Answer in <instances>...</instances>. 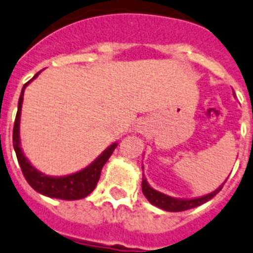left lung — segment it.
Wrapping results in <instances>:
<instances>
[{
  "mask_svg": "<svg viewBox=\"0 0 253 253\" xmlns=\"http://www.w3.org/2000/svg\"><path fill=\"white\" fill-rule=\"evenodd\" d=\"M141 188H143V194L145 195V198L148 199V201L151 204L156 205V207H159V208L164 209V211H168V212H183V211H187V209L195 208V207L204 204L208 200L214 198L215 195L221 191L222 186L218 187L214 192L207 195V196H203V198L198 199H191V200H180V199L170 198L168 195L161 194L159 191L153 190L152 187H149V184L147 183L145 179H143Z\"/></svg>",
  "mask_w": 253,
  "mask_h": 253,
  "instance_id": "1",
  "label": "left lung"
}]
</instances>
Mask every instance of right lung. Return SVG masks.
Masks as SVG:
<instances>
[{
    "label": "right lung",
    "mask_w": 253,
    "mask_h": 253,
    "mask_svg": "<svg viewBox=\"0 0 253 253\" xmlns=\"http://www.w3.org/2000/svg\"><path fill=\"white\" fill-rule=\"evenodd\" d=\"M39 74L40 73L36 74L32 79L38 77ZM30 82H27L23 85V88H22V93H20L19 102H18V112H16L15 121H14L13 130L14 149H15L16 159H18V162H19L22 173H23L28 184L35 191H38V192L45 195V196L62 199V200H78V199L85 198L94 190V187H96L98 179H100V175H101L102 166L105 165L109 157L114 152L117 143L110 145L93 164H91L88 168H85V169L79 171V173L71 174V175L67 176H48L38 171L24 157L23 152L20 149L19 141L20 110H22L24 89H26L27 84L30 83Z\"/></svg>",
    "instance_id": "add662e5"
}]
</instances>
